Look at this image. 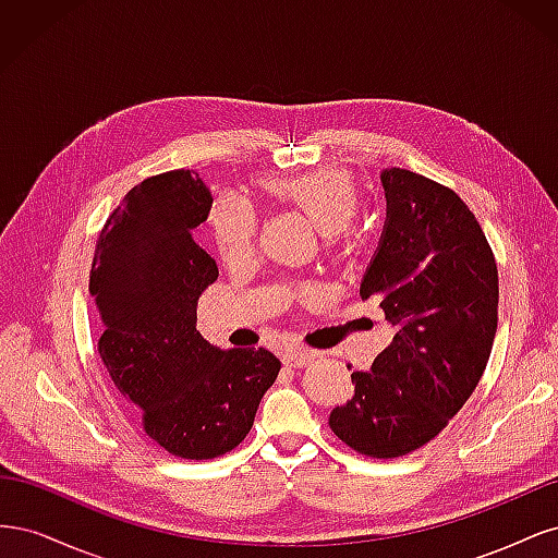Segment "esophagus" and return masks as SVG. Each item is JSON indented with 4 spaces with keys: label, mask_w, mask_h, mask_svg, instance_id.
<instances>
[{
    "label": "esophagus",
    "mask_w": 558,
    "mask_h": 558,
    "mask_svg": "<svg viewBox=\"0 0 558 558\" xmlns=\"http://www.w3.org/2000/svg\"><path fill=\"white\" fill-rule=\"evenodd\" d=\"M316 359L314 351L307 349H289L283 353V365L289 367H307Z\"/></svg>",
    "instance_id": "obj_1"
}]
</instances>
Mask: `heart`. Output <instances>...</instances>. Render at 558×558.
<instances>
[{
	"label": "heart",
	"mask_w": 558,
	"mask_h": 558,
	"mask_svg": "<svg viewBox=\"0 0 558 558\" xmlns=\"http://www.w3.org/2000/svg\"><path fill=\"white\" fill-rule=\"evenodd\" d=\"M263 191L279 205L300 211L324 234L342 232L361 209L356 179L337 167H318L293 177H267L263 179ZM207 223L226 265L246 260L256 248L258 218L240 195H218L209 207Z\"/></svg>",
	"instance_id": "b5f03b06"
}]
</instances>
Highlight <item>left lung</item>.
I'll use <instances>...</instances> for the list:
<instances>
[{
    "label": "left lung",
    "instance_id": "8db88e82",
    "mask_svg": "<svg viewBox=\"0 0 558 558\" xmlns=\"http://www.w3.org/2000/svg\"><path fill=\"white\" fill-rule=\"evenodd\" d=\"M386 228L361 283L393 342L328 416L369 459H398L440 435L480 384L498 328V267L465 202L424 174H381Z\"/></svg>",
    "mask_w": 558,
    "mask_h": 558
}]
</instances>
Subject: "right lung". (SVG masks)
<instances>
[{"mask_svg": "<svg viewBox=\"0 0 558 558\" xmlns=\"http://www.w3.org/2000/svg\"><path fill=\"white\" fill-rule=\"evenodd\" d=\"M211 193L197 174L148 177L99 230L90 267L99 356L144 433L179 459L207 461L238 447L281 363L267 349L211 347L195 330L197 298L218 267L191 232Z\"/></svg>", "mask_w": 558, "mask_h": 558, "instance_id": "right-lung-1", "label": "right lung"}]
</instances>
